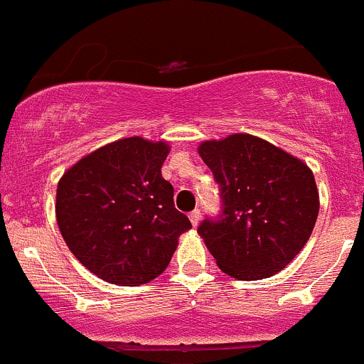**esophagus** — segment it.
<instances>
[{
	"instance_id": "esophagus-1",
	"label": "esophagus",
	"mask_w": 364,
	"mask_h": 364,
	"mask_svg": "<svg viewBox=\"0 0 364 364\" xmlns=\"http://www.w3.org/2000/svg\"><path fill=\"white\" fill-rule=\"evenodd\" d=\"M200 218H201V212L198 210V208H194V210L189 214V219H191V223H193V226H198Z\"/></svg>"
}]
</instances>
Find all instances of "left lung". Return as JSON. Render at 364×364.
Wrapping results in <instances>:
<instances>
[{
    "mask_svg": "<svg viewBox=\"0 0 364 364\" xmlns=\"http://www.w3.org/2000/svg\"><path fill=\"white\" fill-rule=\"evenodd\" d=\"M221 191V214L198 233L223 272L242 282L269 278L299 255L318 215L311 170L251 134L198 146Z\"/></svg>",
    "mask_w": 364,
    "mask_h": 364,
    "instance_id": "obj_1",
    "label": "left lung"
}]
</instances>
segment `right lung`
Instances as JSON below:
<instances>
[{
	"label": "right lung",
	"instance_id": "right-lung-1",
	"mask_svg": "<svg viewBox=\"0 0 364 364\" xmlns=\"http://www.w3.org/2000/svg\"><path fill=\"white\" fill-rule=\"evenodd\" d=\"M168 154L164 141L124 138L85 156L60 178L61 237L104 282L138 287L157 278L191 228L161 173Z\"/></svg>",
	"mask_w": 364,
	"mask_h": 364
}]
</instances>
